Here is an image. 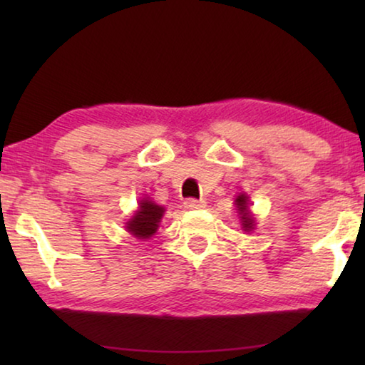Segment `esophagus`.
Here are the masks:
<instances>
[{"label": "esophagus", "instance_id": "esophagus-1", "mask_svg": "<svg viewBox=\"0 0 365 365\" xmlns=\"http://www.w3.org/2000/svg\"><path fill=\"white\" fill-rule=\"evenodd\" d=\"M183 206L187 209H202L206 206V202L201 201V200L197 201V200H193V197H188V200H185Z\"/></svg>", "mask_w": 365, "mask_h": 365}]
</instances>
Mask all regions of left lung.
<instances>
[{
  "instance_id": "left-lung-1",
  "label": "left lung",
  "mask_w": 365,
  "mask_h": 365,
  "mask_svg": "<svg viewBox=\"0 0 365 365\" xmlns=\"http://www.w3.org/2000/svg\"><path fill=\"white\" fill-rule=\"evenodd\" d=\"M235 206L238 209V215H240V220H242V227L245 232H251L255 230V217H252V214L248 207V196L246 195H240L237 200H235Z\"/></svg>"
}]
</instances>
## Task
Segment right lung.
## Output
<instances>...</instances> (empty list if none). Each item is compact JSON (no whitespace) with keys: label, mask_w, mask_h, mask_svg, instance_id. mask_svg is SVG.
Wrapping results in <instances>:
<instances>
[{"label":"right lung","mask_w":365,"mask_h":365,"mask_svg":"<svg viewBox=\"0 0 365 365\" xmlns=\"http://www.w3.org/2000/svg\"><path fill=\"white\" fill-rule=\"evenodd\" d=\"M164 212L165 209L163 206L156 205V202L148 200V197H143L140 201L138 209L132 215V219H128L127 222V232H130V235L138 240H148L156 233Z\"/></svg>","instance_id":"1"}]
</instances>
